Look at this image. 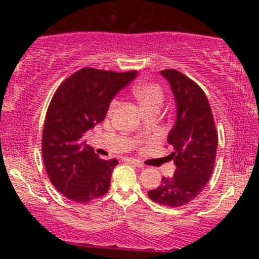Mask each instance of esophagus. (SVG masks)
<instances>
[{
    "instance_id": "esophagus-1",
    "label": "esophagus",
    "mask_w": 259,
    "mask_h": 259,
    "mask_svg": "<svg viewBox=\"0 0 259 259\" xmlns=\"http://www.w3.org/2000/svg\"><path fill=\"white\" fill-rule=\"evenodd\" d=\"M124 160H125V162H127V163H132V164L136 165V167H138V168H144V164H142V162H140V160H138V159L125 158Z\"/></svg>"
}]
</instances>
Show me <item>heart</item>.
<instances>
[{
	"label": "heart",
	"mask_w": 259,
	"mask_h": 259,
	"mask_svg": "<svg viewBox=\"0 0 259 259\" xmlns=\"http://www.w3.org/2000/svg\"><path fill=\"white\" fill-rule=\"evenodd\" d=\"M134 96L136 97L142 109H147L153 106H160L163 103V91L156 84L138 85L134 89ZM115 101L112 102V108L115 106Z\"/></svg>",
	"instance_id": "heart-1"
}]
</instances>
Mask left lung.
Masks as SVG:
<instances>
[{
    "mask_svg": "<svg viewBox=\"0 0 259 259\" xmlns=\"http://www.w3.org/2000/svg\"><path fill=\"white\" fill-rule=\"evenodd\" d=\"M168 80L174 95L177 117L168 134V144L174 148L175 171L171 178H162L148 197L169 207L189 203L207 185L214 168L218 134L212 109L203 90L175 69L160 72Z\"/></svg>",
    "mask_w": 259,
    "mask_h": 259,
    "instance_id": "1",
    "label": "left lung"
}]
</instances>
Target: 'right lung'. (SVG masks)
<instances>
[{
  "mask_svg": "<svg viewBox=\"0 0 259 259\" xmlns=\"http://www.w3.org/2000/svg\"><path fill=\"white\" fill-rule=\"evenodd\" d=\"M138 75L84 68L53 95L42 133V158L52 185L74 202L106 195L118 160L101 159L84 141L86 132L106 118L115 95Z\"/></svg>",
  "mask_w": 259,
  "mask_h": 259,
  "instance_id": "add662e5",
  "label": "right lung"
}]
</instances>
